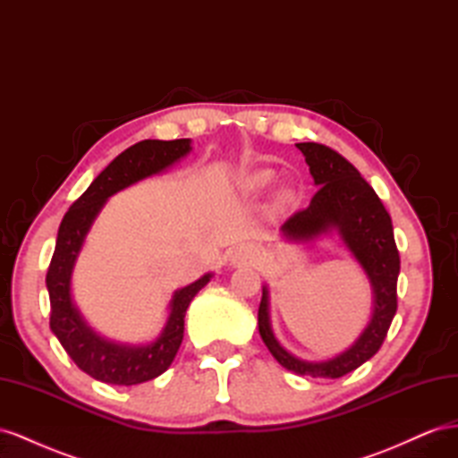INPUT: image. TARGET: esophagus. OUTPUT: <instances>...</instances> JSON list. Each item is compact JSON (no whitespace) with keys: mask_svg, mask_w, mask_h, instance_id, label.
<instances>
[{"mask_svg":"<svg viewBox=\"0 0 458 458\" xmlns=\"http://www.w3.org/2000/svg\"><path fill=\"white\" fill-rule=\"evenodd\" d=\"M254 250L252 248H248V246H241V248H237V250H233V254H231V261L233 263H242V261H248V259H254Z\"/></svg>","mask_w":458,"mask_h":458,"instance_id":"obj_1","label":"esophagus"}]
</instances>
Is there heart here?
<instances>
[{"label": "heart", "instance_id": "b5f03b06", "mask_svg": "<svg viewBox=\"0 0 458 458\" xmlns=\"http://www.w3.org/2000/svg\"><path fill=\"white\" fill-rule=\"evenodd\" d=\"M271 182H273V174L271 172H258L256 175H252L250 185L254 189H263V187H267ZM288 199H290V195H288L286 191L279 195V202H286Z\"/></svg>", "mask_w": 458, "mask_h": 458}]
</instances>
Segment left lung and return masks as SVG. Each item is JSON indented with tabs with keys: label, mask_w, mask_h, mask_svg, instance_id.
<instances>
[{
	"label": "left lung",
	"mask_w": 458,
	"mask_h": 458,
	"mask_svg": "<svg viewBox=\"0 0 458 458\" xmlns=\"http://www.w3.org/2000/svg\"><path fill=\"white\" fill-rule=\"evenodd\" d=\"M317 189L311 204L281 227L283 239L306 244L336 233L365 271L372 290V313L361 335L342 353L325 361H303L275 338L269 317V288H261L258 328L263 344L284 369L301 377L340 378L361 367L380 350L397 310L399 252L392 217L382 200L353 165L336 150L318 143H296Z\"/></svg>",
	"instance_id": "8db88e82"
}]
</instances>
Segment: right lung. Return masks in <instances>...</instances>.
Returning <instances> with one entry per match:
<instances>
[{"label": "right lung", "instance_id": "obj_1", "mask_svg": "<svg viewBox=\"0 0 458 458\" xmlns=\"http://www.w3.org/2000/svg\"><path fill=\"white\" fill-rule=\"evenodd\" d=\"M191 140H145L118 155L93 179V183L64 214L57 233V244L49 263L46 284L51 301L53 335L59 338L72 361L91 378L105 384L133 386L160 377L168 370L182 345L185 313L191 300L212 279V273L177 288L170 300V313L157 340L147 344H122L95 332L72 300V273L93 221L106 200L137 182L158 175L185 158Z\"/></svg>", "mask_w": 458, "mask_h": 458}]
</instances>
